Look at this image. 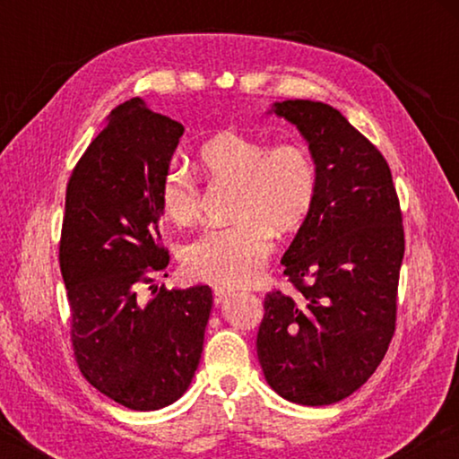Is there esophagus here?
<instances>
[{
    "mask_svg": "<svg viewBox=\"0 0 459 459\" xmlns=\"http://www.w3.org/2000/svg\"><path fill=\"white\" fill-rule=\"evenodd\" d=\"M230 290L229 287H214V304L219 306V304H222V301H227L229 298H230Z\"/></svg>",
    "mask_w": 459,
    "mask_h": 459,
    "instance_id": "1",
    "label": "esophagus"
}]
</instances>
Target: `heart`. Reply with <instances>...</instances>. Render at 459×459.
Masks as SVG:
<instances>
[{
    "mask_svg": "<svg viewBox=\"0 0 459 459\" xmlns=\"http://www.w3.org/2000/svg\"><path fill=\"white\" fill-rule=\"evenodd\" d=\"M198 166L212 184L235 186V222L204 230L184 247L192 277L221 285L251 283L273 253V230L291 232L306 221L317 194L312 155L298 143L269 147L257 137L224 131L200 147ZM160 204L169 221L192 224L202 194L186 169L169 166L160 180Z\"/></svg>",
    "mask_w": 459,
    "mask_h": 459,
    "instance_id": "heart-1",
    "label": "heart"
}]
</instances>
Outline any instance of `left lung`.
Segmentation results:
<instances>
[{
    "mask_svg": "<svg viewBox=\"0 0 459 459\" xmlns=\"http://www.w3.org/2000/svg\"><path fill=\"white\" fill-rule=\"evenodd\" d=\"M267 113L307 142L317 194L281 259L299 295H267L257 356L283 399L332 405L367 383L393 338L405 255L399 198L386 160L338 108L290 99Z\"/></svg>",
    "mask_w": 459,
    "mask_h": 459,
    "instance_id": "obj_1",
    "label": "left lung"
}]
</instances>
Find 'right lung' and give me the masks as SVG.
<instances>
[{"instance_id": "1", "label": "right lung", "mask_w": 459, "mask_h": 459, "mask_svg": "<svg viewBox=\"0 0 459 459\" xmlns=\"http://www.w3.org/2000/svg\"><path fill=\"white\" fill-rule=\"evenodd\" d=\"M182 134V123L139 97L126 100L66 186L60 271L76 362L97 391L134 411H158L186 393L212 309L208 285L139 293L169 263L158 245V190Z\"/></svg>"}]
</instances>
